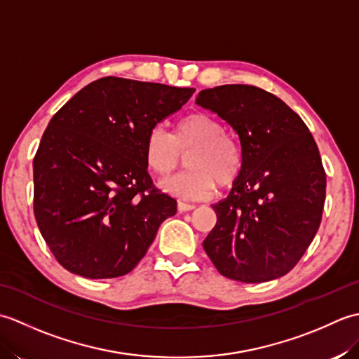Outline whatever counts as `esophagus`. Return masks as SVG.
<instances>
[{"instance_id": "esophagus-1", "label": "esophagus", "mask_w": 359, "mask_h": 359, "mask_svg": "<svg viewBox=\"0 0 359 359\" xmlns=\"http://www.w3.org/2000/svg\"><path fill=\"white\" fill-rule=\"evenodd\" d=\"M194 208H196L194 203H188V202H182V201L177 203V210H179L180 212L191 211V210H194Z\"/></svg>"}]
</instances>
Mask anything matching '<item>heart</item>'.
Masks as SVG:
<instances>
[{"mask_svg": "<svg viewBox=\"0 0 359 359\" xmlns=\"http://www.w3.org/2000/svg\"><path fill=\"white\" fill-rule=\"evenodd\" d=\"M187 157L189 170L165 179L160 188L180 199L199 201L220 187L233 185L242 171V151L233 137L224 134L220 121L208 114L194 112L180 118L172 134L152 128L144 140V162L152 172L168 175Z\"/></svg>", "mask_w": 359, "mask_h": 359, "instance_id": "1", "label": "heart"}]
</instances>
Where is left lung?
<instances>
[{"instance_id":"obj_1","label":"left lung","mask_w":359,"mask_h":359,"mask_svg":"<svg viewBox=\"0 0 359 359\" xmlns=\"http://www.w3.org/2000/svg\"><path fill=\"white\" fill-rule=\"evenodd\" d=\"M196 103L239 135L242 171L226 199L211 205L217 222L203 250L217 271L256 284L284 276L321 224L325 171L313 135L297 114L248 85L203 89Z\"/></svg>"}]
</instances>
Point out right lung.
I'll list each match as a JSON object with an SVG mask.
<instances>
[{
  "instance_id": "add662e5",
  "label": "right lung",
  "mask_w": 359,
  "mask_h": 359,
  "mask_svg": "<svg viewBox=\"0 0 359 359\" xmlns=\"http://www.w3.org/2000/svg\"><path fill=\"white\" fill-rule=\"evenodd\" d=\"M194 90L104 77L52 117L34 158V212L67 271L123 276L175 215L177 202L152 185L143 148L151 129Z\"/></svg>"
}]
</instances>
